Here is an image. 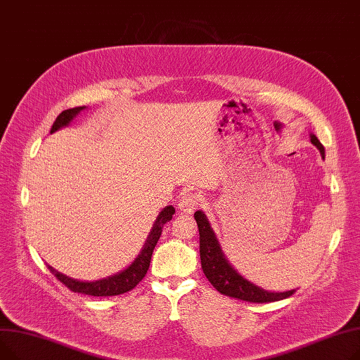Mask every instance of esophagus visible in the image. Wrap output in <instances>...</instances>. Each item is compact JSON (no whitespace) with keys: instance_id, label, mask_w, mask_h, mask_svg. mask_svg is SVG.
Here are the masks:
<instances>
[{"instance_id":"esophagus-1","label":"esophagus","mask_w":360,"mask_h":360,"mask_svg":"<svg viewBox=\"0 0 360 360\" xmlns=\"http://www.w3.org/2000/svg\"><path fill=\"white\" fill-rule=\"evenodd\" d=\"M200 203H202V196L199 193L190 192V193L183 195V198L179 202V209L181 210V212H184V214H190V212H193V210Z\"/></svg>"}]
</instances>
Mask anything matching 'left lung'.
<instances>
[{"mask_svg":"<svg viewBox=\"0 0 360 360\" xmlns=\"http://www.w3.org/2000/svg\"><path fill=\"white\" fill-rule=\"evenodd\" d=\"M312 145L316 146L321 157H326L324 146L314 134L309 135ZM195 219L199 228V241H200V263L205 276L212 283V286L222 295L231 298H237L248 302H273L289 298L295 289L285 292H271L266 290L256 283L247 281L244 276L231 266L225 257L221 244L210 226L206 215L202 210H196Z\"/></svg>","mask_w":360,"mask_h":360,"instance_id":"1","label":"left lung"}]
</instances>
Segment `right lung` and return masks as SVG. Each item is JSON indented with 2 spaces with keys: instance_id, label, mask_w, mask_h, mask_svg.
<instances>
[{
  "instance_id": "right-lung-1",
  "label": "right lung",
  "mask_w": 360,
  "mask_h": 360,
  "mask_svg": "<svg viewBox=\"0 0 360 360\" xmlns=\"http://www.w3.org/2000/svg\"><path fill=\"white\" fill-rule=\"evenodd\" d=\"M86 105H79V108H74V109H68L63 110L56 120L52 124L51 134L65 128L68 126L82 110H86ZM174 207L165 206L161 212L158 214L155 222L153 224V228L148 234L139 255L136 256V259L128 266L124 267L123 270L117 271L116 274H112V276H108L104 279H98L94 282H86V281H78V279H72L67 274H62L60 271L55 270L52 266L48 264V269L51 270L52 274H55L56 279H59V282H62L68 289H71L72 292H78V293H84V295H91V297H115V295H120L128 292L131 289H134L143 278L148 271V267H150L151 263V256L153 251L161 237L162 232V226L172 221L173 215H174Z\"/></svg>"
}]
</instances>
